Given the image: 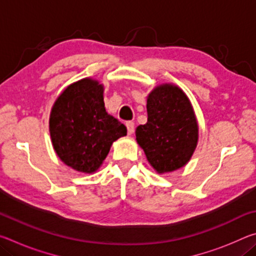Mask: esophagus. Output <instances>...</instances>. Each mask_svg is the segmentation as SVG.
Returning a JSON list of instances; mask_svg holds the SVG:
<instances>
[{
  "label": "esophagus",
  "mask_w": 256,
  "mask_h": 256,
  "mask_svg": "<svg viewBox=\"0 0 256 256\" xmlns=\"http://www.w3.org/2000/svg\"><path fill=\"white\" fill-rule=\"evenodd\" d=\"M126 128H128V136H131L134 132V123L133 122H126Z\"/></svg>",
  "instance_id": "34e87169"
}]
</instances>
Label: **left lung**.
I'll return each instance as SVG.
<instances>
[{
	"label": "left lung",
	"instance_id": "8db88e82",
	"mask_svg": "<svg viewBox=\"0 0 256 256\" xmlns=\"http://www.w3.org/2000/svg\"><path fill=\"white\" fill-rule=\"evenodd\" d=\"M148 120L136 130L138 144L158 172H172L192 158L198 124L192 102L178 86L162 84L146 96Z\"/></svg>",
	"mask_w": 256,
	"mask_h": 256
}]
</instances>
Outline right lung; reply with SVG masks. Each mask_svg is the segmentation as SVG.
<instances>
[{
	"label": "right lung",
	"instance_id": "1",
	"mask_svg": "<svg viewBox=\"0 0 256 256\" xmlns=\"http://www.w3.org/2000/svg\"><path fill=\"white\" fill-rule=\"evenodd\" d=\"M125 125L108 114L104 86L92 78L68 86L52 107L50 134L58 157L76 172H96Z\"/></svg>",
	"mask_w": 256,
	"mask_h": 256
}]
</instances>
